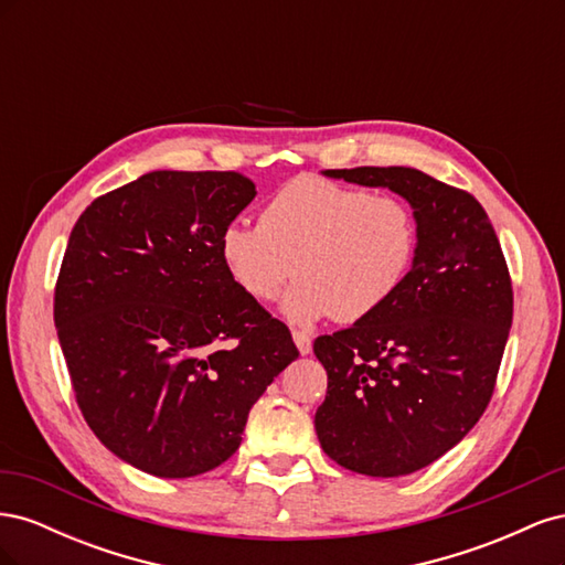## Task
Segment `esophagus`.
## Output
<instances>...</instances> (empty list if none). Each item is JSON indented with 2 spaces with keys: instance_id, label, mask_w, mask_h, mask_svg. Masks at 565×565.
Segmentation results:
<instances>
[{
  "instance_id": "esophagus-1",
  "label": "esophagus",
  "mask_w": 565,
  "mask_h": 565,
  "mask_svg": "<svg viewBox=\"0 0 565 565\" xmlns=\"http://www.w3.org/2000/svg\"><path fill=\"white\" fill-rule=\"evenodd\" d=\"M292 337H295V344H297V349H299V353H301V355L311 353L313 341H311V337H309V334L301 332V330H295V332H292Z\"/></svg>"
}]
</instances>
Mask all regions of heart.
Segmentation results:
<instances>
[{"label": "heart", "instance_id": "heart-1", "mask_svg": "<svg viewBox=\"0 0 565 565\" xmlns=\"http://www.w3.org/2000/svg\"><path fill=\"white\" fill-rule=\"evenodd\" d=\"M419 254L409 202L318 174H299L273 193L259 224L231 221L218 256L231 280L256 301H273L289 278L282 311L297 324L334 316L358 322L382 311L407 282Z\"/></svg>", "mask_w": 565, "mask_h": 565}]
</instances>
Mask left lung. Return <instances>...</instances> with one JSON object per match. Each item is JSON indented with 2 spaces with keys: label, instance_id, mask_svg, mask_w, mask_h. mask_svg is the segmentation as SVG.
Masks as SVG:
<instances>
[{
  "label": "left lung",
  "instance_id": "obj_1",
  "mask_svg": "<svg viewBox=\"0 0 565 565\" xmlns=\"http://www.w3.org/2000/svg\"><path fill=\"white\" fill-rule=\"evenodd\" d=\"M324 174L386 185L419 221V254L401 292L313 341L328 370L316 413L324 455L355 473L405 476L455 448L486 413L514 318L507 259L481 202L461 188L413 167Z\"/></svg>",
  "mask_w": 565,
  "mask_h": 565
}]
</instances>
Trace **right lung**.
I'll return each mask as SVG.
<instances>
[{"mask_svg":"<svg viewBox=\"0 0 565 565\" xmlns=\"http://www.w3.org/2000/svg\"><path fill=\"white\" fill-rule=\"evenodd\" d=\"M254 195L241 172H150L96 198L67 241L54 322L75 401L96 438L146 473L226 461L299 355L218 256Z\"/></svg>","mask_w":565,"mask_h":565,"instance_id":"obj_1","label":"right lung"}]
</instances>
